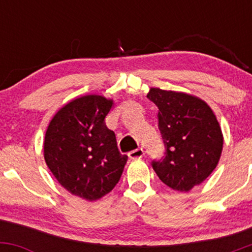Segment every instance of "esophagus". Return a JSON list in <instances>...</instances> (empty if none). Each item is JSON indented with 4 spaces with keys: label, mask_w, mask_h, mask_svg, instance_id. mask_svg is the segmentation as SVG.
<instances>
[{
    "label": "esophagus",
    "mask_w": 252,
    "mask_h": 252,
    "mask_svg": "<svg viewBox=\"0 0 252 252\" xmlns=\"http://www.w3.org/2000/svg\"><path fill=\"white\" fill-rule=\"evenodd\" d=\"M128 155L130 158H141L144 155V150L142 148L134 149V150H131Z\"/></svg>",
    "instance_id": "1"
}]
</instances>
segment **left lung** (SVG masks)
Masks as SVG:
<instances>
[{
	"label": "left lung",
	"mask_w": 252,
	"mask_h": 252,
	"mask_svg": "<svg viewBox=\"0 0 252 252\" xmlns=\"http://www.w3.org/2000/svg\"><path fill=\"white\" fill-rule=\"evenodd\" d=\"M158 109V129L166 156L153 161L160 180L170 189L189 192L215 170L220 158L222 132L206 102L184 92L149 90Z\"/></svg>",
	"instance_id": "8db88e82"
}]
</instances>
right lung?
<instances>
[{
	"instance_id": "obj_1",
	"label": "right lung",
	"mask_w": 252,
	"mask_h": 252,
	"mask_svg": "<svg viewBox=\"0 0 252 252\" xmlns=\"http://www.w3.org/2000/svg\"><path fill=\"white\" fill-rule=\"evenodd\" d=\"M112 99L88 94L71 100L46 130L43 156L58 182L71 194L94 201L120 181L128 156L105 126Z\"/></svg>"
}]
</instances>
